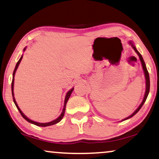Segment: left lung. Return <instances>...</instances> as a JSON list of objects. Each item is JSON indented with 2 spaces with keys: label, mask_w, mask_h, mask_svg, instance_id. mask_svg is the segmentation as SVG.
Returning <instances> with one entry per match:
<instances>
[{
  "label": "left lung",
  "mask_w": 159,
  "mask_h": 159,
  "mask_svg": "<svg viewBox=\"0 0 159 159\" xmlns=\"http://www.w3.org/2000/svg\"><path fill=\"white\" fill-rule=\"evenodd\" d=\"M129 43L132 45L133 49H134L135 51V52L137 53V54H138L139 57V60H140L141 61V63H142V65H143V70H144V73H145V80H146V90H145V96H144V98H143V102H142V103L140 104V105L137 107V109L135 111L134 113H133L132 115L129 116V117H127L126 118H125V119L122 120H126V119H129V118H132V116H134L135 114H136L137 112H138L139 110H140V108L142 107H143V105L144 103H145V102L146 100V99H147L148 97V95L149 94V91H150V78H149V74H148V70H147V67H146V65H145V62H144L143 59V57H142V55L140 54V53H139L138 51L137 50V48L135 46L133 45V43H132V42H129Z\"/></svg>",
  "instance_id": "8db88e82"
}]
</instances>
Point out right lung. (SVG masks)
<instances>
[{
    "instance_id": "1",
    "label": "right lung",
    "mask_w": 159,
    "mask_h": 159,
    "mask_svg": "<svg viewBox=\"0 0 159 159\" xmlns=\"http://www.w3.org/2000/svg\"><path fill=\"white\" fill-rule=\"evenodd\" d=\"M25 49H26V48H24V51H25ZM22 57H23V56L21 57L20 59V60H19V61L17 62V63H16V67H15V69H14V73H13V79H12V82H11V92H12V96H13V100H14V104H15L16 107H17L18 111H20V113L21 115H22V117L24 118L25 120H27V121H28V122L31 123V124H35V125H36V126H52V125H54V124H57L58 122H60V120L62 119L63 116H64L65 111V107H66V104H67V100H68V99L70 98V95H71V93H72V92H73V91L74 88L70 90L69 92L67 93L66 97H65V99L64 108H63V111H62V113H61V115H60V116H59V118H57V119H55V120H52V121L48 122V123H38V122L33 121V120H30V119H29V118H27V117H26V116H25L24 115V113H23L21 111V110L20 109V107H19V106L17 105V104H16V102L15 99H14V75H15V73H16V69H17V67H18V66H19V65H20V62H21V60H22Z\"/></svg>"
}]
</instances>
